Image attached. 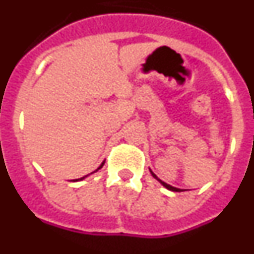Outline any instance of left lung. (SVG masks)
<instances>
[{"mask_svg":"<svg viewBox=\"0 0 254 254\" xmlns=\"http://www.w3.org/2000/svg\"><path fill=\"white\" fill-rule=\"evenodd\" d=\"M150 172H151L152 177H154V178H155V179H158V181H159V182H160L161 185H163V186H164V187H165V188H168V190H174V192H181V190H181V188L173 187V186L168 185V183H165V182H163V181H161V179H159V178H158V177H156V174H154V172H152V170H151V169H150Z\"/></svg>","mask_w":254,"mask_h":254,"instance_id":"1","label":"left lung"}]
</instances>
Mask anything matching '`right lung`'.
<instances>
[{"mask_svg": "<svg viewBox=\"0 0 254 254\" xmlns=\"http://www.w3.org/2000/svg\"><path fill=\"white\" fill-rule=\"evenodd\" d=\"M104 163H105V160H104V161H103V163H102V164H100V165H99V168H98V169H96V170H94V172H93V173L98 172V170H99V169H100V168H102V167H103V165H104ZM93 173H90V174H93ZM90 174H87V176H90ZM87 176H85V177H81V178H78V179H73V182H78V181H82V179H85V178H86V177H87Z\"/></svg>", "mask_w": 254, "mask_h": 254, "instance_id": "add662e5", "label": "right lung"}]
</instances>
